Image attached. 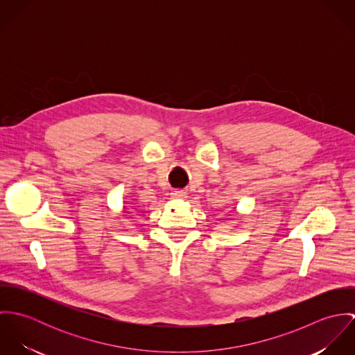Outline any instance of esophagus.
Returning <instances> with one entry per match:
<instances>
[{
    "instance_id": "obj_1",
    "label": "esophagus",
    "mask_w": 355,
    "mask_h": 355,
    "mask_svg": "<svg viewBox=\"0 0 355 355\" xmlns=\"http://www.w3.org/2000/svg\"><path fill=\"white\" fill-rule=\"evenodd\" d=\"M186 197H187V193L183 191V190H173L172 191V198H175V200H183Z\"/></svg>"
}]
</instances>
